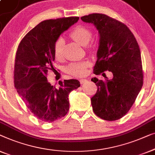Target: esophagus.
<instances>
[{
    "mask_svg": "<svg viewBox=\"0 0 155 155\" xmlns=\"http://www.w3.org/2000/svg\"><path fill=\"white\" fill-rule=\"evenodd\" d=\"M87 81H88L87 79H85V78H82V79L80 80L81 84H85V83L87 82Z\"/></svg>",
    "mask_w": 155,
    "mask_h": 155,
    "instance_id": "obj_1",
    "label": "esophagus"
}]
</instances>
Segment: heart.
Here are the masks:
<instances>
[{
	"label": "heart",
	"mask_w": 155,
	"mask_h": 155,
	"mask_svg": "<svg viewBox=\"0 0 155 155\" xmlns=\"http://www.w3.org/2000/svg\"><path fill=\"white\" fill-rule=\"evenodd\" d=\"M69 36L82 46H86L90 42L93 36V32L91 29L84 26H77L69 34ZM64 51V41L62 38H58L54 45V56L57 60H61L63 57ZM89 66L88 62H73L67 67V71L69 74L74 77H81L86 74L87 67Z\"/></svg>",
	"instance_id": "b5f03b06"
}]
</instances>
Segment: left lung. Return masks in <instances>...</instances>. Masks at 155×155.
<instances>
[{"instance_id": "left-lung-1", "label": "left lung", "mask_w": 155, "mask_h": 155, "mask_svg": "<svg viewBox=\"0 0 155 155\" xmlns=\"http://www.w3.org/2000/svg\"><path fill=\"white\" fill-rule=\"evenodd\" d=\"M81 19L93 24L100 35L93 73L103 76L104 71L108 70L113 74L112 79L106 76L103 81L91 78L97 86L96 93L91 97L93 110L104 120H117L129 111L142 88L140 48L127 26L117 19L99 13Z\"/></svg>"}]
</instances>
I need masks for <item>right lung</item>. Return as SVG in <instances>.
Returning a JSON list of instances; mask_svg holds the SVG:
<instances>
[{"label":"right lung","instance_id":"1","mask_svg":"<svg viewBox=\"0 0 155 155\" xmlns=\"http://www.w3.org/2000/svg\"><path fill=\"white\" fill-rule=\"evenodd\" d=\"M78 19L70 17L41 21L24 37L17 48L15 86L27 107L42 121L64 117L69 109V93L80 87L78 80L69 79L60 81V88H56L46 78L49 69H54L55 41Z\"/></svg>","mask_w":155,"mask_h":155}]
</instances>
